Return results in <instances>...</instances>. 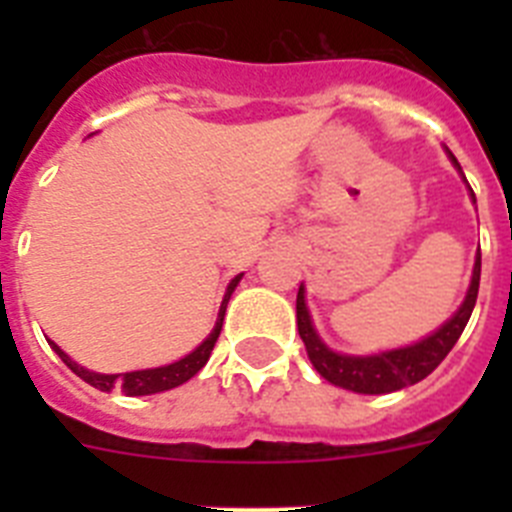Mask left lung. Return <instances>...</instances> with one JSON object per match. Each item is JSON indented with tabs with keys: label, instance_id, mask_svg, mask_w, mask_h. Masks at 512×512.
<instances>
[{
	"label": "left lung",
	"instance_id": "left-lung-1",
	"mask_svg": "<svg viewBox=\"0 0 512 512\" xmlns=\"http://www.w3.org/2000/svg\"><path fill=\"white\" fill-rule=\"evenodd\" d=\"M449 158L451 164L461 171L459 161H456L451 151ZM461 176H464V171H461ZM469 192H472V187H469ZM479 271H482V253H477V261H474L472 284H469L467 297H464L459 310L454 312V318L446 320L436 333H431V336L423 338V341L413 343V346L395 348V351H382V354L374 356H348L330 351V348L320 341L315 328H312L310 312H307L305 305V287L300 284V292H297V330H300V338L302 343H305L312 366H315L320 377L328 379L330 384L343 387V390L359 392V395H387V392H397L402 390V387L418 384L420 379L428 377V374L449 356L454 343L459 341V336L464 333V328H467L469 318H472L474 302H477Z\"/></svg>",
	"mask_w": 512,
	"mask_h": 512
}]
</instances>
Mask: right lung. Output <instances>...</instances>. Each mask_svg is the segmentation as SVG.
I'll use <instances>...</instances> for the list:
<instances>
[{
  "label": "right lung",
  "mask_w": 512,
  "mask_h": 512,
  "mask_svg": "<svg viewBox=\"0 0 512 512\" xmlns=\"http://www.w3.org/2000/svg\"><path fill=\"white\" fill-rule=\"evenodd\" d=\"M241 277L243 274H238V277L228 284V292H225L223 305H220V312H217V323H215V328H212L210 336H207L200 346L194 348L192 354H187L184 359L174 361V364L156 366V369H140V372H125V374H97V372H89V369H84V366L76 364L69 354H63L61 346H56L53 341H48V343H51L53 351L61 356L63 364L69 366L76 377H81L84 382L92 384V387H97V390H102V392L120 390L130 397H140V395H156V392H164V390H174V387L184 384L187 379H192L194 374L200 372L202 366L207 364V359H210L212 348H215V343H217V336H220V330H223L225 307H228L230 295H233V289L238 287Z\"/></svg>",
  "instance_id": "add662e5"
}]
</instances>
